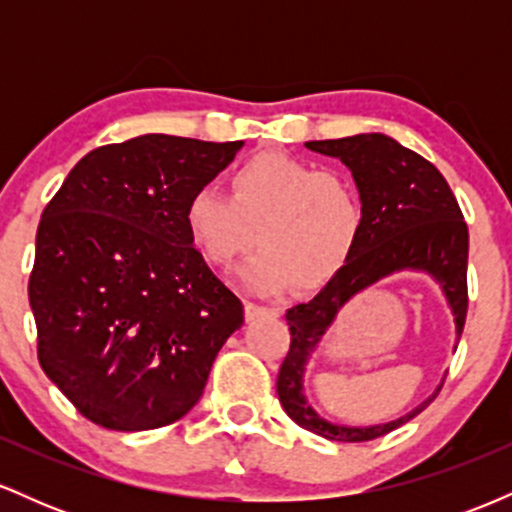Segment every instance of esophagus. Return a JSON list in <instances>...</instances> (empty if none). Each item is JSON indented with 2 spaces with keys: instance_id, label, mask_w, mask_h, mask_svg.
Returning a JSON list of instances; mask_svg holds the SVG:
<instances>
[{
  "instance_id": "34e87169",
  "label": "esophagus",
  "mask_w": 512,
  "mask_h": 512,
  "mask_svg": "<svg viewBox=\"0 0 512 512\" xmlns=\"http://www.w3.org/2000/svg\"><path fill=\"white\" fill-rule=\"evenodd\" d=\"M257 317H279V310L276 308H267V305H260V303H245V320L252 322L257 320Z\"/></svg>"
}]
</instances>
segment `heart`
I'll return each instance as SVG.
<instances>
[{
	"label": "heart",
	"mask_w": 512,
	"mask_h": 512,
	"mask_svg": "<svg viewBox=\"0 0 512 512\" xmlns=\"http://www.w3.org/2000/svg\"><path fill=\"white\" fill-rule=\"evenodd\" d=\"M185 228L214 267H231L260 240L262 252L240 269L264 296L320 289L346 267L363 226L366 202L354 178L276 151L250 156L231 173V195L202 185L187 197Z\"/></svg>",
	"instance_id": "obj_1"
}]
</instances>
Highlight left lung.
Instances as JSON below:
<instances>
[{"label":"left lung","mask_w":512,"mask_h":512,"mask_svg":"<svg viewBox=\"0 0 512 512\" xmlns=\"http://www.w3.org/2000/svg\"><path fill=\"white\" fill-rule=\"evenodd\" d=\"M310 151L339 158L354 175L366 202V226L354 255L313 301L286 310L291 346L276 378L281 407L305 431L339 443H363L385 436L421 414L433 397L395 421L375 426L332 424L305 399V366L315 354L339 310L356 293L385 276L424 272L443 291L460 339L467 317V223L440 170L424 156L395 142L387 134H356L344 139L308 142Z\"/></svg>","instance_id":"1"}]
</instances>
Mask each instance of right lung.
Here are the masks:
<instances>
[{
  "mask_svg": "<svg viewBox=\"0 0 512 512\" xmlns=\"http://www.w3.org/2000/svg\"><path fill=\"white\" fill-rule=\"evenodd\" d=\"M243 142L142 134L86 154L43 211L28 301L45 375L93 424L182 419L243 325L185 228L187 197Z\"/></svg>",
  "mask_w": 512,
  "mask_h": 512,
  "instance_id": "right-lung-1",
  "label": "right lung"
}]
</instances>
